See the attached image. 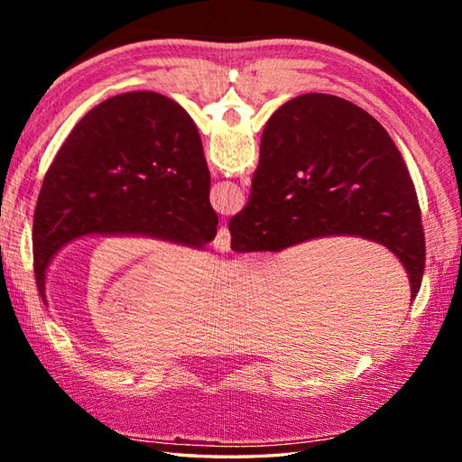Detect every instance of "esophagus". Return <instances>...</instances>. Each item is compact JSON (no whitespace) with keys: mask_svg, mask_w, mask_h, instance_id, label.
<instances>
[{"mask_svg":"<svg viewBox=\"0 0 462 462\" xmlns=\"http://www.w3.org/2000/svg\"><path fill=\"white\" fill-rule=\"evenodd\" d=\"M229 245H231V235H229V229L226 226H221L217 229V235L214 239V248L217 250V253H227L229 250Z\"/></svg>","mask_w":462,"mask_h":462,"instance_id":"obj_1","label":"esophagus"}]
</instances>
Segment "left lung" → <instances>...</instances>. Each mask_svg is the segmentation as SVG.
<instances>
[{"label": "left lung", "instance_id": "left-lung-1", "mask_svg": "<svg viewBox=\"0 0 462 462\" xmlns=\"http://www.w3.org/2000/svg\"><path fill=\"white\" fill-rule=\"evenodd\" d=\"M217 216L197 125L171 97L125 92L67 136L34 212V275L46 302L55 254L85 236H148L204 250Z\"/></svg>", "mask_w": 462, "mask_h": 462}]
</instances>
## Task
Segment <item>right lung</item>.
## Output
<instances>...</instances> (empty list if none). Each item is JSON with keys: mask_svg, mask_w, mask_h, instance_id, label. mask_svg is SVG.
I'll return each instance as SVG.
<instances>
[{"mask_svg": "<svg viewBox=\"0 0 462 462\" xmlns=\"http://www.w3.org/2000/svg\"><path fill=\"white\" fill-rule=\"evenodd\" d=\"M229 231L235 253L360 236L399 258L412 299L422 283L426 243L407 165L382 125L339 96H297L265 123L250 197Z\"/></svg>", "mask_w": 462, "mask_h": 462, "instance_id": "add662e5", "label": "right lung"}]
</instances>
